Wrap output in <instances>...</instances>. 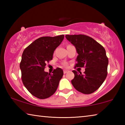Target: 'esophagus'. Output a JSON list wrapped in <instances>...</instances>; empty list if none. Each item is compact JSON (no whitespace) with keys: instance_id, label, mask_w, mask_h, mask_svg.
<instances>
[{"instance_id":"esophagus-1","label":"esophagus","mask_w":125,"mask_h":125,"mask_svg":"<svg viewBox=\"0 0 125 125\" xmlns=\"http://www.w3.org/2000/svg\"><path fill=\"white\" fill-rule=\"evenodd\" d=\"M67 72H68V71H67V70H64V71H63V73H64V74L67 73Z\"/></svg>"}]
</instances>
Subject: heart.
<instances>
[{
	"label": "heart",
	"mask_w": 125,
	"mask_h": 125,
	"mask_svg": "<svg viewBox=\"0 0 125 125\" xmlns=\"http://www.w3.org/2000/svg\"><path fill=\"white\" fill-rule=\"evenodd\" d=\"M63 66L64 67H68V64L67 63H63Z\"/></svg>",
	"instance_id": "b5f03b06"
}]
</instances>
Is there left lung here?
<instances>
[{"label":"left lung","mask_w":125,"mask_h":125,"mask_svg":"<svg viewBox=\"0 0 125 125\" xmlns=\"http://www.w3.org/2000/svg\"><path fill=\"white\" fill-rule=\"evenodd\" d=\"M75 46L78 56L76 67H85L84 74L75 70L72 84L76 90L84 94H90L100 88L107 75L108 58L105 48L93 38L85 35H65Z\"/></svg>","instance_id":"left-lung-1"}]
</instances>
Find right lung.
Masks as SVG:
<instances>
[{
  "instance_id": "right-lung-1",
  "label": "right lung",
  "mask_w": 125,
  "mask_h": 125,
  "mask_svg": "<svg viewBox=\"0 0 125 125\" xmlns=\"http://www.w3.org/2000/svg\"><path fill=\"white\" fill-rule=\"evenodd\" d=\"M64 39V35L41 37L25 48L20 68L21 79L27 90L36 98L45 99L56 92L63 71L57 68L52 74L44 71L46 63L52 60L54 50Z\"/></svg>"
}]
</instances>
